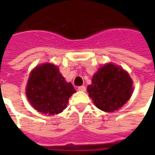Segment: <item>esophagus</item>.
Returning <instances> with one entry per match:
<instances>
[{"instance_id": "34e87169", "label": "esophagus", "mask_w": 155, "mask_h": 155, "mask_svg": "<svg viewBox=\"0 0 155 155\" xmlns=\"http://www.w3.org/2000/svg\"><path fill=\"white\" fill-rule=\"evenodd\" d=\"M78 90L81 91V92H85L86 91V87H85V86H80V87H78Z\"/></svg>"}]
</instances>
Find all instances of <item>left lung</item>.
Segmentation results:
<instances>
[{
	"instance_id": "8db88e82",
	"label": "left lung",
	"mask_w": 155,
	"mask_h": 155,
	"mask_svg": "<svg viewBox=\"0 0 155 155\" xmlns=\"http://www.w3.org/2000/svg\"><path fill=\"white\" fill-rule=\"evenodd\" d=\"M132 85L131 78L122 68L106 64L93 75L87 92L97 108L111 113L121 108L130 100Z\"/></svg>"
}]
</instances>
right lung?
I'll return each instance as SVG.
<instances>
[{"label":"right lung","mask_w":155,"mask_h":155,"mask_svg":"<svg viewBox=\"0 0 155 155\" xmlns=\"http://www.w3.org/2000/svg\"><path fill=\"white\" fill-rule=\"evenodd\" d=\"M75 92L72 84L66 82L58 67L51 63L35 68L26 86V96L31 105L40 113L49 115L62 113Z\"/></svg>","instance_id":"1"}]
</instances>
